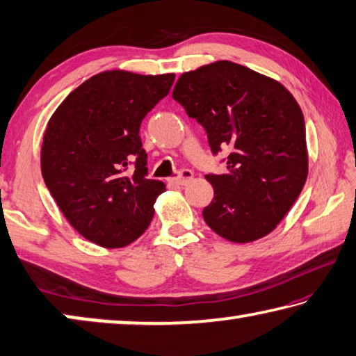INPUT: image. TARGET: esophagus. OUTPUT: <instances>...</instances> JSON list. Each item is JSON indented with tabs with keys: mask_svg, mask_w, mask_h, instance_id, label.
Instances as JSON below:
<instances>
[{
	"mask_svg": "<svg viewBox=\"0 0 356 356\" xmlns=\"http://www.w3.org/2000/svg\"><path fill=\"white\" fill-rule=\"evenodd\" d=\"M191 179H193V172L190 170H182L179 172V176L171 179V182L176 185H185V184H188Z\"/></svg>",
	"mask_w": 356,
	"mask_h": 356,
	"instance_id": "obj_1",
	"label": "esophagus"
}]
</instances>
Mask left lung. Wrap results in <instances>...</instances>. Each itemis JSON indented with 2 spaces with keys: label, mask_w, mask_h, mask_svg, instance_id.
I'll list each match as a JSON object with an SVG mask.
<instances>
[{
  "label": "left lung",
  "mask_w": 356,
  "mask_h": 356,
  "mask_svg": "<svg viewBox=\"0 0 356 356\" xmlns=\"http://www.w3.org/2000/svg\"><path fill=\"white\" fill-rule=\"evenodd\" d=\"M172 99L202 125L213 155L229 149L226 174L206 176L215 193L202 210L207 226L236 243L272 232L308 177L305 118L293 95L245 65L218 61L180 75Z\"/></svg>",
  "instance_id": "1"
}]
</instances>
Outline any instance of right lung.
<instances>
[{
    "label": "right lung",
    "mask_w": 356,
    "mask_h": 356,
    "mask_svg": "<svg viewBox=\"0 0 356 356\" xmlns=\"http://www.w3.org/2000/svg\"><path fill=\"white\" fill-rule=\"evenodd\" d=\"M172 83L174 74L102 72L72 91L48 120L42 176L67 221L95 245L127 246L154 218L165 184L147 179L140 127Z\"/></svg>",
    "instance_id": "add662e5"
}]
</instances>
